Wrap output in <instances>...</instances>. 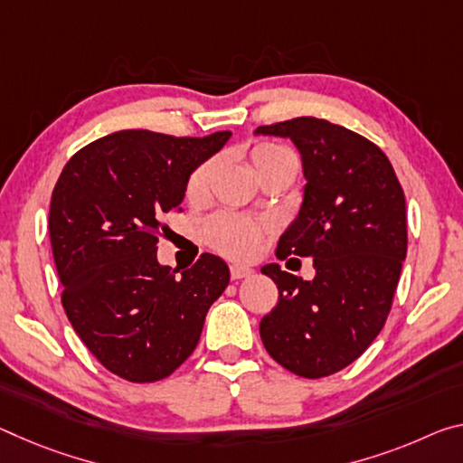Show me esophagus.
Instances as JSON below:
<instances>
[{"label": "esophagus", "instance_id": "esophagus-1", "mask_svg": "<svg viewBox=\"0 0 463 463\" xmlns=\"http://www.w3.org/2000/svg\"><path fill=\"white\" fill-rule=\"evenodd\" d=\"M249 276H253V269L249 266H241V263H234V266H231L232 280H241V278H249Z\"/></svg>", "mask_w": 463, "mask_h": 463}]
</instances>
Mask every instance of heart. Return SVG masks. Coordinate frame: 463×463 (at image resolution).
Masks as SVG:
<instances>
[{"instance_id":"heart-1","label":"heart","mask_w":463,"mask_h":463,"mask_svg":"<svg viewBox=\"0 0 463 463\" xmlns=\"http://www.w3.org/2000/svg\"><path fill=\"white\" fill-rule=\"evenodd\" d=\"M251 163L258 177L268 168L278 165H295L297 160L288 148L274 142H260L251 148ZM212 171L214 165L203 163L192 173L187 181V200L200 202L208 194ZM268 231V224L253 222V220L234 216V214H216L203 224V237L208 243L222 255L234 260H249L258 253L261 234Z\"/></svg>"}]
</instances>
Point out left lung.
I'll return each instance as SVG.
<instances>
[{"mask_svg":"<svg viewBox=\"0 0 463 463\" xmlns=\"http://www.w3.org/2000/svg\"><path fill=\"white\" fill-rule=\"evenodd\" d=\"M258 136L288 137L307 179L297 218L278 243L313 258L303 280L268 263L278 305L261 319L269 356L298 377L319 379L354 363L379 335L406 260V200L393 166L369 139L317 117L261 126Z\"/></svg>","mask_w":463,"mask_h":463,"instance_id":"left-lung-1","label":"left lung"}]
</instances>
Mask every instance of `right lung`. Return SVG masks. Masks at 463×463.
Listing matches in <instances>:
<instances>
[{"instance_id": "obj_1", "label": "right lung", "mask_w": 463, "mask_h": 463, "mask_svg": "<svg viewBox=\"0 0 463 463\" xmlns=\"http://www.w3.org/2000/svg\"><path fill=\"white\" fill-rule=\"evenodd\" d=\"M229 137L117 131L73 154L55 183L49 234L63 309L117 377L152 383L179 369L229 286L218 255L203 253L181 274L156 260L163 218L179 210L192 173Z\"/></svg>"}]
</instances>
